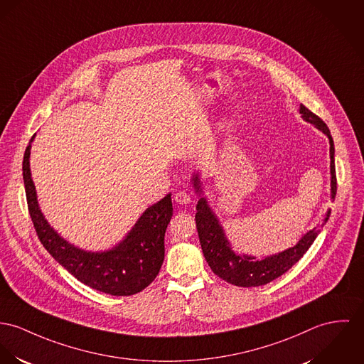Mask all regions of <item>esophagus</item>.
<instances>
[{
	"label": "esophagus",
	"instance_id": "1",
	"mask_svg": "<svg viewBox=\"0 0 364 364\" xmlns=\"http://www.w3.org/2000/svg\"><path fill=\"white\" fill-rule=\"evenodd\" d=\"M174 199L180 205H188L191 202V196L187 191H178V193H176Z\"/></svg>",
	"mask_w": 364,
	"mask_h": 364
}]
</instances>
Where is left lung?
I'll return each mask as SVG.
<instances>
[{"instance_id": "obj_1", "label": "left lung", "mask_w": 364, "mask_h": 364, "mask_svg": "<svg viewBox=\"0 0 364 364\" xmlns=\"http://www.w3.org/2000/svg\"><path fill=\"white\" fill-rule=\"evenodd\" d=\"M301 113L305 120L314 124L324 134H327L330 140V158H331V198L336 199V161H334V141L330 134L327 124L306 107L301 105ZM194 187L199 191V180L198 176L194 178ZM328 215L324 219V223L318 224L313 230H310L306 235L294 247L287 251L281 252L279 255L264 257L263 260H255L251 256H238L230 250V244L224 237L223 230L219 225L218 219L209 209L206 200L200 198L196 205V223L199 242L202 247L203 256L210 266L212 272L237 287H259L264 285L270 281L276 280L288 272L310 248L316 237L318 235L321 227L328 220Z\"/></svg>"}]
</instances>
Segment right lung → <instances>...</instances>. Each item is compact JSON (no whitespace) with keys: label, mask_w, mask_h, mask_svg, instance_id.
<instances>
[{"label":"right lung","mask_w":364,"mask_h":364,"mask_svg":"<svg viewBox=\"0 0 364 364\" xmlns=\"http://www.w3.org/2000/svg\"><path fill=\"white\" fill-rule=\"evenodd\" d=\"M28 158L30 144L25 151L22 168L28 213L43 247L59 264L92 289L114 296L139 294L155 280L165 259V232L173 216L170 194L149 206L126 240L112 251H82L60 238L41 215Z\"/></svg>","instance_id":"1"}]
</instances>
